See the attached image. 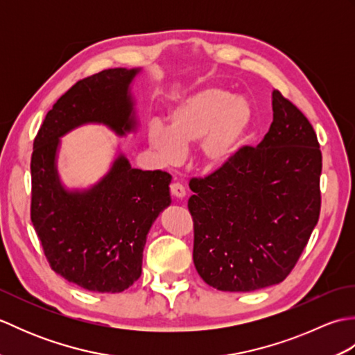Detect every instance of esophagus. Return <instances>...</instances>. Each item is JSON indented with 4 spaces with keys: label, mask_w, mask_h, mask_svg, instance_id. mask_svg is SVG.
Wrapping results in <instances>:
<instances>
[{
    "label": "esophagus",
    "mask_w": 355,
    "mask_h": 355,
    "mask_svg": "<svg viewBox=\"0 0 355 355\" xmlns=\"http://www.w3.org/2000/svg\"><path fill=\"white\" fill-rule=\"evenodd\" d=\"M171 193L177 198H184L186 197V191H184V187H183L182 183H172L171 184Z\"/></svg>",
    "instance_id": "obj_1"
}]
</instances>
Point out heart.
Masks as SVG:
<instances>
[{
  "label": "heart",
  "mask_w": 355,
  "mask_h": 355,
  "mask_svg": "<svg viewBox=\"0 0 355 355\" xmlns=\"http://www.w3.org/2000/svg\"><path fill=\"white\" fill-rule=\"evenodd\" d=\"M250 122L252 110L244 99H233L220 88H205L169 112V130L150 123L148 143L166 164L177 163L184 148L201 145L202 162L218 169L235 155Z\"/></svg>",
  "instance_id": "obj_1"
}]
</instances>
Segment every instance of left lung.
Instances as JSON below:
<instances>
[{
	"instance_id": "1",
	"label": "left lung",
	"mask_w": 355,
	"mask_h": 355,
	"mask_svg": "<svg viewBox=\"0 0 355 355\" xmlns=\"http://www.w3.org/2000/svg\"><path fill=\"white\" fill-rule=\"evenodd\" d=\"M319 146L310 120L275 89L273 122L259 145L191 178L192 256L207 285L254 291L291 273L320 215Z\"/></svg>"
}]
</instances>
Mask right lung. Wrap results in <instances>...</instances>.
<instances>
[{"mask_svg":"<svg viewBox=\"0 0 355 355\" xmlns=\"http://www.w3.org/2000/svg\"><path fill=\"white\" fill-rule=\"evenodd\" d=\"M135 73L108 69L78 80L33 140L30 220L50 268L88 291L120 293L137 281L148 232L171 202L169 173L134 169L125 157L84 193L65 192L56 177L59 137L74 126L102 122L117 134L132 130L128 85Z\"/></svg>","mask_w":355,"mask_h":355,"instance_id":"obj_1","label":"right lung"}]
</instances>
